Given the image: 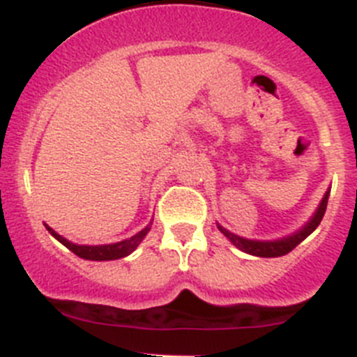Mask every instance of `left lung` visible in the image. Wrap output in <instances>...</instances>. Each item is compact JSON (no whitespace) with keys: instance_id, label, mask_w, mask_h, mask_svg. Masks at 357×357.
<instances>
[{"instance_id":"8db88e82","label":"left lung","mask_w":357,"mask_h":357,"mask_svg":"<svg viewBox=\"0 0 357 357\" xmlns=\"http://www.w3.org/2000/svg\"><path fill=\"white\" fill-rule=\"evenodd\" d=\"M328 193H331V190L325 193L324 200L319 202L318 209H316V213L312 215V218H310V220L307 222V224L303 225L300 231L292 233L291 236H285V238L267 240V242H261V240L242 238V236H238V234H233L231 231H227L225 227H222V225H218V229H220V233H224V236H227V238L231 240V243H233V245H236L240 251L248 252V255H252V257H261V258L283 257V255H287V252H291L292 249L296 248L298 243L303 242V240H305L307 236H309V234L312 233L316 227H318L319 222H321V218H324V215H325V209H327Z\"/></svg>"}]
</instances>
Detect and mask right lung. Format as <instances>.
I'll return each instance as SVG.
<instances>
[{
  "label": "right lung",
  "mask_w": 357,
  "mask_h": 357,
  "mask_svg": "<svg viewBox=\"0 0 357 357\" xmlns=\"http://www.w3.org/2000/svg\"><path fill=\"white\" fill-rule=\"evenodd\" d=\"M48 233L54 236V238L59 240L65 248H68L70 251L77 255L79 258H84V260H93V261H106V260H119V258L128 257L130 252H133L137 249V245L144 240V236L148 234V231L151 229V224L146 225L144 229L139 231L137 234H133L132 238L123 240V242L117 243H108V245H77V243L68 242L66 238H63L61 234H57L56 231L48 227Z\"/></svg>",
  "instance_id": "1"
}]
</instances>
